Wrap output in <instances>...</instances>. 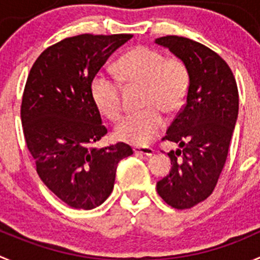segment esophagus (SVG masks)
<instances>
[{"mask_svg":"<svg viewBox=\"0 0 260 260\" xmlns=\"http://www.w3.org/2000/svg\"><path fill=\"white\" fill-rule=\"evenodd\" d=\"M133 151H135V153H140V155H146V156H152L153 153H155L153 148L140 147V146H136V147H133Z\"/></svg>","mask_w":260,"mask_h":260,"instance_id":"esophagus-1","label":"esophagus"}]
</instances>
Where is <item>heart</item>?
<instances>
[{
    "mask_svg": "<svg viewBox=\"0 0 260 260\" xmlns=\"http://www.w3.org/2000/svg\"><path fill=\"white\" fill-rule=\"evenodd\" d=\"M117 77L98 72L90 82V95L96 109L110 120L123 113L122 84L142 85L145 109L128 114L114 131L117 140L146 146L165 127L164 113L174 114L184 107L190 86V75L179 58H166L162 52L140 45L115 63Z\"/></svg>",
    "mask_w": 260,
    "mask_h": 260,
    "instance_id": "b5f03b06",
    "label": "heart"
}]
</instances>
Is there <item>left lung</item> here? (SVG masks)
I'll list each match as a JSON object with an SVG mask.
<instances>
[{
    "instance_id": "8db88e82",
    "label": "left lung",
    "mask_w": 260,
    "mask_h": 260,
    "mask_svg": "<svg viewBox=\"0 0 260 260\" xmlns=\"http://www.w3.org/2000/svg\"><path fill=\"white\" fill-rule=\"evenodd\" d=\"M155 43L183 60L190 75L185 104L162 138L181 148L168 153L171 170L156 184L169 206L186 210L210 197L225 166L238 119V85L228 63L206 45L176 35Z\"/></svg>"
}]
</instances>
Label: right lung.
Instances as JSON below:
<instances>
[{
  "instance_id": "obj_1",
  "label": "right lung",
  "mask_w": 260,
  "mask_h": 260,
  "mask_svg": "<svg viewBox=\"0 0 260 260\" xmlns=\"http://www.w3.org/2000/svg\"><path fill=\"white\" fill-rule=\"evenodd\" d=\"M132 34H81L48 47L27 76L21 123L43 183L76 210H92L110 196L122 158L133 153L118 142L94 143L108 133L90 95V82Z\"/></svg>"
}]
</instances>
